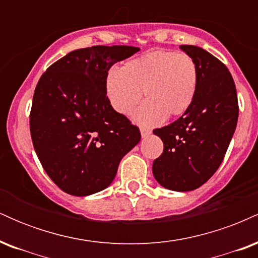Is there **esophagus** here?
<instances>
[{
  "label": "esophagus",
  "mask_w": 258,
  "mask_h": 258,
  "mask_svg": "<svg viewBox=\"0 0 258 258\" xmlns=\"http://www.w3.org/2000/svg\"><path fill=\"white\" fill-rule=\"evenodd\" d=\"M150 135V131L148 128H144V127H142L141 128V136H142V138H146V137H148V136Z\"/></svg>",
  "instance_id": "esophagus-1"
}]
</instances>
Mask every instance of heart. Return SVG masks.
Wrapping results in <instances>:
<instances>
[{
  "label": "heart",
  "instance_id": "heart-1",
  "mask_svg": "<svg viewBox=\"0 0 258 258\" xmlns=\"http://www.w3.org/2000/svg\"><path fill=\"white\" fill-rule=\"evenodd\" d=\"M198 85L194 59L183 52L154 49L112 69L105 80L109 102L115 111L128 115L142 98L147 100L133 115L142 126L182 115L193 102Z\"/></svg>",
  "mask_w": 258,
  "mask_h": 258
}]
</instances>
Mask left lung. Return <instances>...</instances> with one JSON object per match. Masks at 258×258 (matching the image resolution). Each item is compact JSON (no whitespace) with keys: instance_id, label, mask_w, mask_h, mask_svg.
Wrapping results in <instances>:
<instances>
[{"instance_id":"obj_1","label":"left lung","mask_w":258,"mask_h":258,"mask_svg":"<svg viewBox=\"0 0 258 258\" xmlns=\"http://www.w3.org/2000/svg\"><path fill=\"white\" fill-rule=\"evenodd\" d=\"M179 48L197 64V91L179 119L153 131L164 142V152L153 162V174L164 188L189 191L220 167L235 131L239 106L226 65L201 47L182 44Z\"/></svg>"}]
</instances>
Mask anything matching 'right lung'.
<instances>
[{
  "label": "right lung",
  "instance_id": "right-lung-1",
  "mask_svg": "<svg viewBox=\"0 0 258 258\" xmlns=\"http://www.w3.org/2000/svg\"><path fill=\"white\" fill-rule=\"evenodd\" d=\"M138 51L76 49L38 80L30 112L32 144L46 173L65 193L87 197L105 189L121 159L141 141L138 127L112 109L105 90L109 69Z\"/></svg>",
  "mask_w": 258,
  "mask_h": 258
}]
</instances>
